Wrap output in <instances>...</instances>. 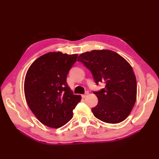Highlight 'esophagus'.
I'll return each instance as SVG.
<instances>
[{
  "instance_id": "1",
  "label": "esophagus",
  "mask_w": 159,
  "mask_h": 159,
  "mask_svg": "<svg viewBox=\"0 0 159 159\" xmlns=\"http://www.w3.org/2000/svg\"><path fill=\"white\" fill-rule=\"evenodd\" d=\"M88 94H89V93L88 92V91H87V92H86L85 94H84V95H81V97H82L83 98H85L86 97H87V96L88 95Z\"/></svg>"
}]
</instances>
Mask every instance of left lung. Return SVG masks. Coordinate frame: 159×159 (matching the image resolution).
Wrapping results in <instances>:
<instances>
[{"instance_id": "left-lung-1", "label": "left lung", "mask_w": 159, "mask_h": 159, "mask_svg": "<svg viewBox=\"0 0 159 159\" xmlns=\"http://www.w3.org/2000/svg\"><path fill=\"white\" fill-rule=\"evenodd\" d=\"M92 74L95 84L103 82L105 88L93 91L98 103L91 111L105 123H119L131 113L137 98V81L132 67L127 60L111 50H92L79 56Z\"/></svg>"}]
</instances>
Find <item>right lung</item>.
<instances>
[{
    "instance_id": "1",
    "label": "right lung",
    "mask_w": 159,
    "mask_h": 159,
    "mask_svg": "<svg viewBox=\"0 0 159 159\" xmlns=\"http://www.w3.org/2000/svg\"><path fill=\"white\" fill-rule=\"evenodd\" d=\"M78 54L49 52L40 56L28 68L25 94L28 107L45 125L59 128L70 121L81 100L67 84L70 70Z\"/></svg>"
}]
</instances>
